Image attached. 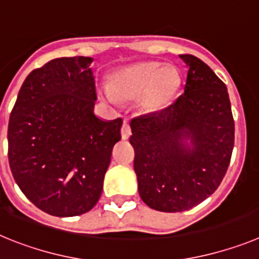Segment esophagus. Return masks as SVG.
<instances>
[{"label":"esophagus","mask_w":259,"mask_h":259,"mask_svg":"<svg viewBox=\"0 0 259 259\" xmlns=\"http://www.w3.org/2000/svg\"><path fill=\"white\" fill-rule=\"evenodd\" d=\"M120 134H122L123 140H127V139H130V136L132 135L131 125H130V123H128L127 120H124V123H123L122 128H120Z\"/></svg>","instance_id":"esophagus-1"}]
</instances>
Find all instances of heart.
Instances as JSON below:
<instances>
[{
    "label": "heart",
    "mask_w": 259,
    "mask_h": 259,
    "mask_svg": "<svg viewBox=\"0 0 259 259\" xmlns=\"http://www.w3.org/2000/svg\"><path fill=\"white\" fill-rule=\"evenodd\" d=\"M179 85V75L171 66L141 62L118 71L113 76L111 88L102 89V95L111 101L115 98L135 100L143 96L146 109L159 110L172 101Z\"/></svg>",
    "instance_id": "b5f03b06"
}]
</instances>
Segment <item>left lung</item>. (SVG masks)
Wrapping results in <instances>:
<instances>
[{"mask_svg":"<svg viewBox=\"0 0 259 259\" xmlns=\"http://www.w3.org/2000/svg\"><path fill=\"white\" fill-rule=\"evenodd\" d=\"M180 58L188 67L184 93L164 110L131 120L139 193L164 212L189 210L214 193L235 143L226 84L197 57Z\"/></svg>","mask_w":259,"mask_h":259,"instance_id":"8db88e82","label":"left lung"}]
</instances>
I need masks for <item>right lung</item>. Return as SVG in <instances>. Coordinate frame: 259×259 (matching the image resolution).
Returning a JSON list of instances; mask_svg holds the SVG:
<instances>
[{"instance_id": "obj_1", "label": "right lung", "mask_w": 259, "mask_h": 259, "mask_svg": "<svg viewBox=\"0 0 259 259\" xmlns=\"http://www.w3.org/2000/svg\"><path fill=\"white\" fill-rule=\"evenodd\" d=\"M89 57L57 58L26 77L10 114L9 163L20 191L54 217L93 209L122 118L102 120Z\"/></svg>"}]
</instances>
